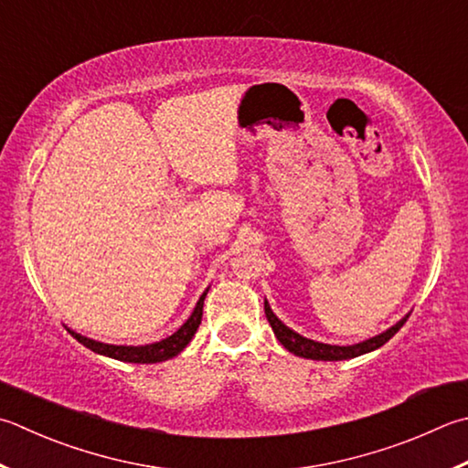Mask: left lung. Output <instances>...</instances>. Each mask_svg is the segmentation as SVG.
Listing matches in <instances>:
<instances>
[{
  "instance_id": "1",
  "label": "left lung",
  "mask_w": 468,
  "mask_h": 468,
  "mask_svg": "<svg viewBox=\"0 0 468 468\" xmlns=\"http://www.w3.org/2000/svg\"><path fill=\"white\" fill-rule=\"evenodd\" d=\"M264 315H267V320L271 324L272 332H275L277 340L283 344V346L293 352L295 356H303V358H312V360H346V358H355L365 355V352H371L381 348L385 342H389L395 334L401 330V325L408 322L410 315H405L401 322H398L383 334H378L375 338H368L365 342H358V344H352V346H332V344H322V342H314L310 338H303L299 336L297 332L289 330L287 325L279 320V317L271 312L269 303L264 302Z\"/></svg>"
}]
</instances>
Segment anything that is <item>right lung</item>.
Instances as JSON below:
<instances>
[{
    "label": "right lung",
    "instance_id": "obj_1",
    "mask_svg": "<svg viewBox=\"0 0 468 468\" xmlns=\"http://www.w3.org/2000/svg\"><path fill=\"white\" fill-rule=\"evenodd\" d=\"M206 295H207V291L199 297V302L196 305V310H193V314L189 315V320L185 322L181 328L173 334V336L165 338L161 342H154V344H146V346H113V344H103V342H95L91 338H85L77 332H70V334L77 338V342H81L83 346L97 352V355H103V356H110L116 360H124V363H138V365L163 363V360L177 356L179 352L191 342L193 334L197 332L199 324H201V315H204Z\"/></svg>",
    "mask_w": 468,
    "mask_h": 468
}]
</instances>
